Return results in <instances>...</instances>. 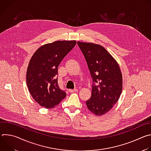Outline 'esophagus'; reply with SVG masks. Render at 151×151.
<instances>
[{"label": "esophagus", "instance_id": "obj_1", "mask_svg": "<svg viewBox=\"0 0 151 151\" xmlns=\"http://www.w3.org/2000/svg\"><path fill=\"white\" fill-rule=\"evenodd\" d=\"M69 92L70 93H73V92H76V91H78V89L77 88H75L74 90H71V89H69Z\"/></svg>", "mask_w": 151, "mask_h": 151}]
</instances>
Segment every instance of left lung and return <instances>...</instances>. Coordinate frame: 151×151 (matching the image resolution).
<instances>
[{
    "instance_id": "obj_1",
    "label": "left lung",
    "mask_w": 151,
    "mask_h": 151,
    "mask_svg": "<svg viewBox=\"0 0 151 151\" xmlns=\"http://www.w3.org/2000/svg\"><path fill=\"white\" fill-rule=\"evenodd\" d=\"M93 79L88 109L96 115L109 112L118 101L122 90V77L118 64L102 46L78 42Z\"/></svg>"
}]
</instances>
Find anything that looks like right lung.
Instances as JSON below:
<instances>
[{"label":"right lung","instance_id":"1","mask_svg":"<svg viewBox=\"0 0 151 151\" xmlns=\"http://www.w3.org/2000/svg\"><path fill=\"white\" fill-rule=\"evenodd\" d=\"M76 44V40L55 41L40 47L31 58L27 85L31 96L40 106L52 108L66 96L58 85V67Z\"/></svg>","mask_w":151,"mask_h":151}]
</instances>
